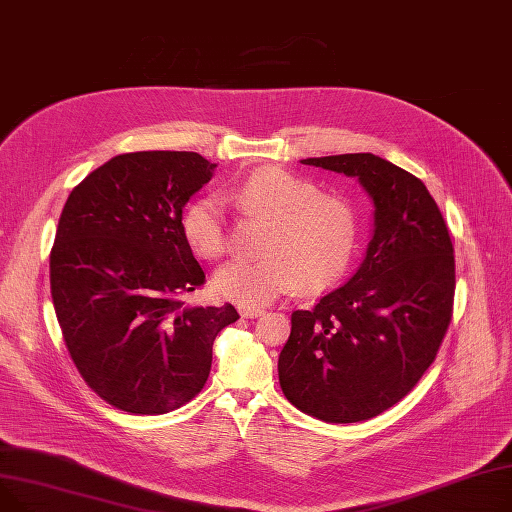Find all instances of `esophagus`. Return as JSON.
I'll use <instances>...</instances> for the list:
<instances>
[{"label":"esophagus","instance_id":"esophagus-1","mask_svg":"<svg viewBox=\"0 0 512 512\" xmlns=\"http://www.w3.org/2000/svg\"><path fill=\"white\" fill-rule=\"evenodd\" d=\"M239 314H242L244 318H258L264 314V310L260 308H239Z\"/></svg>","mask_w":512,"mask_h":512}]
</instances>
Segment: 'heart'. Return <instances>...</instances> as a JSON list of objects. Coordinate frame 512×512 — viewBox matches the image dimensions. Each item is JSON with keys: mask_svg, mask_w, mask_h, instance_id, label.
Returning <instances> with one entry per match:
<instances>
[{"mask_svg": "<svg viewBox=\"0 0 512 512\" xmlns=\"http://www.w3.org/2000/svg\"><path fill=\"white\" fill-rule=\"evenodd\" d=\"M237 196L248 210L270 221L262 244L266 256L223 264L213 279L221 297L256 308L297 285L324 289L345 273L359 239V219L347 200L324 196L308 179L283 169L254 173ZM182 229L202 258H217L227 248L217 196L194 200L182 217Z\"/></svg>", "mask_w": 512, "mask_h": 512, "instance_id": "heart-1", "label": "heart"}]
</instances>
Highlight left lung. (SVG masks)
Here are the masks:
<instances>
[{
	"mask_svg": "<svg viewBox=\"0 0 512 512\" xmlns=\"http://www.w3.org/2000/svg\"><path fill=\"white\" fill-rule=\"evenodd\" d=\"M302 163L357 177L374 231L351 279L291 314L279 382L289 403L326 424L364 422L407 397L436 359L453 316L455 250L409 171L372 153Z\"/></svg>",
	"mask_w": 512,
	"mask_h": 512,
	"instance_id": "left-lung-1",
	"label": "left lung"
}]
</instances>
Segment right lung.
Returning a JSON list of instances; mask_svg holds the SVG:
<instances>
[{
  "label": "right lung",
  "mask_w": 512,
  "mask_h": 512,
  "mask_svg": "<svg viewBox=\"0 0 512 512\" xmlns=\"http://www.w3.org/2000/svg\"><path fill=\"white\" fill-rule=\"evenodd\" d=\"M215 163L198 153L117 155L72 190L49 256L55 316L74 366L109 405L161 415L194 399L213 343L239 314L184 306L204 283L182 229Z\"/></svg>",
  "instance_id": "obj_1"
}]
</instances>
